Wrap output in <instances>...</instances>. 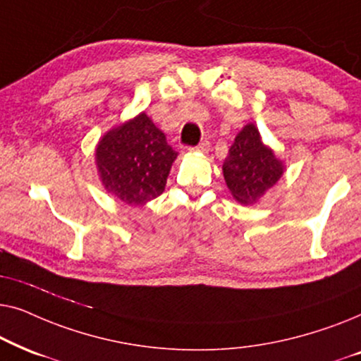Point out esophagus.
<instances>
[{
    "label": "esophagus",
    "mask_w": 361,
    "mask_h": 361,
    "mask_svg": "<svg viewBox=\"0 0 361 361\" xmlns=\"http://www.w3.org/2000/svg\"><path fill=\"white\" fill-rule=\"evenodd\" d=\"M192 152H209L210 151V142L209 141H202L199 146L190 147Z\"/></svg>",
    "instance_id": "34e87169"
}]
</instances>
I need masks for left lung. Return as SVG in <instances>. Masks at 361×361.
Wrapping results in <instances>:
<instances>
[{"mask_svg":"<svg viewBox=\"0 0 361 361\" xmlns=\"http://www.w3.org/2000/svg\"><path fill=\"white\" fill-rule=\"evenodd\" d=\"M284 162L266 146L253 123L241 128L224 161V177L230 194L241 205L263 199L284 174Z\"/></svg>","mask_w":361,"mask_h":361,"instance_id":"left-lung-1","label":"left lung"}]
</instances>
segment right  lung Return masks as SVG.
<instances>
[{
	"instance_id": "add662e5",
	"label": "right lung",
	"mask_w": 361,
	"mask_h": 361,
	"mask_svg": "<svg viewBox=\"0 0 361 361\" xmlns=\"http://www.w3.org/2000/svg\"><path fill=\"white\" fill-rule=\"evenodd\" d=\"M177 152L145 111L111 128L95 147L102 185L123 204L140 207L164 192Z\"/></svg>"
}]
</instances>
